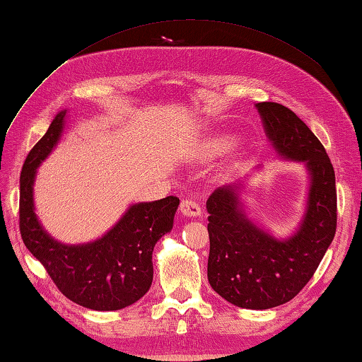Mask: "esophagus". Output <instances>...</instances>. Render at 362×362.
Segmentation results:
<instances>
[{"mask_svg":"<svg viewBox=\"0 0 362 362\" xmlns=\"http://www.w3.org/2000/svg\"><path fill=\"white\" fill-rule=\"evenodd\" d=\"M180 211L183 216H187V218H197L202 214L201 206H199V204L196 201H193V199H187V201H183L180 204Z\"/></svg>","mask_w":362,"mask_h":362,"instance_id":"obj_1","label":"esophagus"}]
</instances>
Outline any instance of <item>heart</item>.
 Here are the masks:
<instances>
[{"label":"heart","instance_id":"1","mask_svg":"<svg viewBox=\"0 0 362 362\" xmlns=\"http://www.w3.org/2000/svg\"><path fill=\"white\" fill-rule=\"evenodd\" d=\"M236 144V140L230 135H218V136H211L209 140L204 141L201 144V148L197 149L196 158L199 161H210L218 158L224 153L230 152Z\"/></svg>","mask_w":362,"mask_h":362}]
</instances>
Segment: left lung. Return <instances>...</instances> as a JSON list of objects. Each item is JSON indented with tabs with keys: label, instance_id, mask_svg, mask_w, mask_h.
Returning a JSON list of instances; mask_svg holds the SVG:
<instances>
[{
	"label": "left lung",
	"instance_id": "1",
	"mask_svg": "<svg viewBox=\"0 0 362 362\" xmlns=\"http://www.w3.org/2000/svg\"><path fill=\"white\" fill-rule=\"evenodd\" d=\"M257 110L276 156L303 163L310 187L296 232L275 238L249 219L244 180L219 187L206 201L209 281L218 294L245 310H269L294 298L311 280L336 233V180L327 151L288 107L258 103Z\"/></svg>",
	"mask_w": 362,
	"mask_h": 362
}]
</instances>
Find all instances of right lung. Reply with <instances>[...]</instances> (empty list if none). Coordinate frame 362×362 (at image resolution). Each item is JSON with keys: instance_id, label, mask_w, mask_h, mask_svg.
<instances>
[{"instance_id": "right-lung-1", "label": "right lung", "mask_w": 362, "mask_h": 362, "mask_svg": "<svg viewBox=\"0 0 362 362\" xmlns=\"http://www.w3.org/2000/svg\"><path fill=\"white\" fill-rule=\"evenodd\" d=\"M60 110L30 152L20 175V232L28 250L45 266L65 297L95 311H117L140 300L153 279L152 252L174 226L180 201L174 196L132 204L110 230L95 241L64 244L46 232L34 205L40 166L64 134Z\"/></svg>"}]
</instances>
